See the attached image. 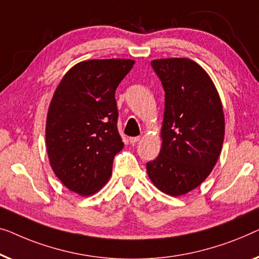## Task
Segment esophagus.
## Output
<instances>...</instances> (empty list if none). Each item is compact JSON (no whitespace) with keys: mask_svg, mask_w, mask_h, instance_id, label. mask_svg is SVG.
<instances>
[{"mask_svg":"<svg viewBox=\"0 0 259 259\" xmlns=\"http://www.w3.org/2000/svg\"><path fill=\"white\" fill-rule=\"evenodd\" d=\"M138 141H140V136H137V137H130V138H129V142H130L131 144L137 143Z\"/></svg>","mask_w":259,"mask_h":259,"instance_id":"obj_1","label":"esophagus"}]
</instances>
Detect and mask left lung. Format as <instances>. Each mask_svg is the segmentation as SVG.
<instances>
[{
	"label": "left lung",
	"instance_id": "obj_1",
	"mask_svg": "<svg viewBox=\"0 0 259 259\" xmlns=\"http://www.w3.org/2000/svg\"><path fill=\"white\" fill-rule=\"evenodd\" d=\"M165 92L162 148L147 163L159 190L181 196L209 176L224 141V112L209 75L189 58L151 62Z\"/></svg>",
	"mask_w": 259,
	"mask_h": 259
}]
</instances>
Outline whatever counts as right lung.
Here are the masks:
<instances>
[{"mask_svg":"<svg viewBox=\"0 0 259 259\" xmlns=\"http://www.w3.org/2000/svg\"><path fill=\"white\" fill-rule=\"evenodd\" d=\"M134 63L125 58L81 62L64 75L50 102L46 126L50 165L79 195H93L107 183L115 155L124 147L115 93Z\"/></svg>","mask_w":259,"mask_h":259,"instance_id":"add662e5","label":"right lung"}]
</instances>
